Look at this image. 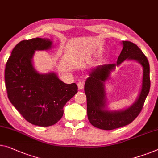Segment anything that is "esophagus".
I'll list each match as a JSON object with an SVG mask.
<instances>
[{
  "label": "esophagus",
  "instance_id": "1",
  "mask_svg": "<svg viewBox=\"0 0 158 158\" xmlns=\"http://www.w3.org/2000/svg\"><path fill=\"white\" fill-rule=\"evenodd\" d=\"M77 88H78V90H82V89L83 88V83L79 82V83H77Z\"/></svg>",
  "mask_w": 158,
  "mask_h": 158
}]
</instances>
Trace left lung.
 <instances>
[{"label": "left lung", "instance_id": "left-lung-1", "mask_svg": "<svg viewBox=\"0 0 158 158\" xmlns=\"http://www.w3.org/2000/svg\"><path fill=\"white\" fill-rule=\"evenodd\" d=\"M123 50L117 63L93 68L85 83L87 97V113L91 125L99 129L110 130L130 124L143 108L150 88V65L147 58L135 44L130 41L121 43ZM125 60L135 61L143 67V79L139 95L133 104L120 110H110L107 104L104 83L116 67Z\"/></svg>", "mask_w": 158, "mask_h": 158}]
</instances>
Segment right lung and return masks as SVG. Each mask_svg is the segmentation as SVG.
Segmentation results:
<instances>
[{
  "label": "right lung",
  "mask_w": 158,
  "mask_h": 158,
  "mask_svg": "<svg viewBox=\"0 0 158 158\" xmlns=\"http://www.w3.org/2000/svg\"><path fill=\"white\" fill-rule=\"evenodd\" d=\"M52 41L36 38L20 41L6 63L5 83L8 99L31 124L51 126L60 120L66 102L77 93L75 83L66 84L54 72L38 73L33 58L38 51H48Z\"/></svg>",
  "instance_id": "add662e5"
}]
</instances>
